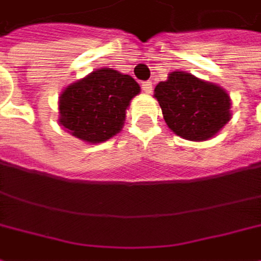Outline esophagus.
I'll return each instance as SVG.
<instances>
[{"instance_id":"34e87169","label":"esophagus","mask_w":261,"mask_h":261,"mask_svg":"<svg viewBox=\"0 0 261 261\" xmlns=\"http://www.w3.org/2000/svg\"><path fill=\"white\" fill-rule=\"evenodd\" d=\"M142 91L145 92V94H151V89H153V86H151V82H142Z\"/></svg>"}]
</instances>
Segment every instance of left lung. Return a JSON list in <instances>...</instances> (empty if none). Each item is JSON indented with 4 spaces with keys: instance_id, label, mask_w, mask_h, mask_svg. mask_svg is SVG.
<instances>
[{
    "instance_id": "1",
    "label": "left lung",
    "mask_w": 261,
    "mask_h": 261,
    "mask_svg": "<svg viewBox=\"0 0 261 261\" xmlns=\"http://www.w3.org/2000/svg\"><path fill=\"white\" fill-rule=\"evenodd\" d=\"M154 99L167 126L193 142L212 139L232 117L227 91L186 71H173L165 82H159Z\"/></svg>"
}]
</instances>
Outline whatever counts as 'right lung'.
Returning a JSON list of instances; mask_svg holds the SVG:
<instances>
[{"mask_svg":"<svg viewBox=\"0 0 261 261\" xmlns=\"http://www.w3.org/2000/svg\"><path fill=\"white\" fill-rule=\"evenodd\" d=\"M139 83L113 68H100L68 85L59 97V123L74 138L100 144L116 136Z\"/></svg>","mask_w":261,"mask_h":261,"instance_id":"1","label":"right lung"}]
</instances>
